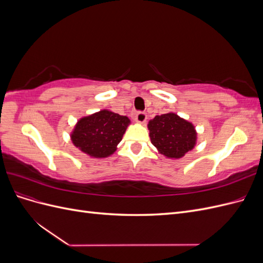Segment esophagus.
Instances as JSON below:
<instances>
[{"instance_id": "esophagus-1", "label": "esophagus", "mask_w": 263, "mask_h": 263, "mask_svg": "<svg viewBox=\"0 0 263 263\" xmlns=\"http://www.w3.org/2000/svg\"><path fill=\"white\" fill-rule=\"evenodd\" d=\"M147 119V115L145 112H139L135 116V121H136L138 124H144Z\"/></svg>"}]
</instances>
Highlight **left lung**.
Instances as JSON below:
<instances>
[{"instance_id":"1","label":"left lung","mask_w":263,"mask_h":263,"mask_svg":"<svg viewBox=\"0 0 263 263\" xmlns=\"http://www.w3.org/2000/svg\"><path fill=\"white\" fill-rule=\"evenodd\" d=\"M148 129L151 144L165 158L180 159L196 146L195 126L173 112L150 119Z\"/></svg>"}]
</instances>
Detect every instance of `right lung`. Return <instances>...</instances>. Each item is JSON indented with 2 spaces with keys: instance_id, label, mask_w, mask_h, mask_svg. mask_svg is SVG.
Masks as SVG:
<instances>
[{
  "instance_id": "right-lung-1",
  "label": "right lung",
  "mask_w": 263,
  "mask_h": 263,
  "mask_svg": "<svg viewBox=\"0 0 263 263\" xmlns=\"http://www.w3.org/2000/svg\"><path fill=\"white\" fill-rule=\"evenodd\" d=\"M130 119L109 109L81 117L70 134L72 144L95 159L112 156L121 142Z\"/></svg>"
}]
</instances>
